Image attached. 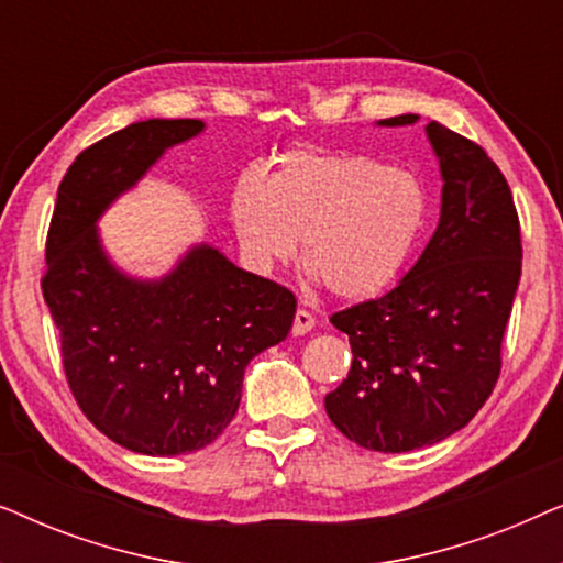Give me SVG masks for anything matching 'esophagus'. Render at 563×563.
Masks as SVG:
<instances>
[{
  "instance_id": "1",
  "label": "esophagus",
  "mask_w": 563,
  "mask_h": 563,
  "mask_svg": "<svg viewBox=\"0 0 563 563\" xmlns=\"http://www.w3.org/2000/svg\"><path fill=\"white\" fill-rule=\"evenodd\" d=\"M314 328V318L307 310L295 312V325H291V333L295 335H307Z\"/></svg>"
}]
</instances>
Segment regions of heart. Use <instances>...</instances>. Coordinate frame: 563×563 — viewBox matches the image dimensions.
I'll return each instance as SVG.
<instances>
[{
    "instance_id": "obj_1",
    "label": "heart",
    "mask_w": 563,
    "mask_h": 563,
    "mask_svg": "<svg viewBox=\"0 0 563 563\" xmlns=\"http://www.w3.org/2000/svg\"><path fill=\"white\" fill-rule=\"evenodd\" d=\"M428 220L426 189L412 174L361 153L291 151L230 195V225L258 272L295 258L330 295L372 299L410 261Z\"/></svg>"
}]
</instances>
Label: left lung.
Returning <instances> with one entry per match:
<instances>
[{
	"label": "left lung",
	"instance_id": "left-lung-1",
	"mask_svg": "<svg viewBox=\"0 0 563 563\" xmlns=\"http://www.w3.org/2000/svg\"><path fill=\"white\" fill-rule=\"evenodd\" d=\"M418 114L379 120L415 125ZM441 166V220L387 295L335 312L353 361L325 412L349 441L405 453L468 426L495 389L520 284V222L505 176L479 145L426 125Z\"/></svg>",
	"mask_w": 563,
	"mask_h": 563
}]
</instances>
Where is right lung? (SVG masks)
I'll return each mask as SVG.
<instances>
[{
  "label": "right lung",
  "mask_w": 563,
  "mask_h": 563,
  "mask_svg": "<svg viewBox=\"0 0 563 563\" xmlns=\"http://www.w3.org/2000/svg\"><path fill=\"white\" fill-rule=\"evenodd\" d=\"M202 120H143L89 145L64 176L43 297L64 372L91 426L122 449L179 456L212 443L241 405L253 356L287 338L297 299L197 243L158 279L107 256L97 222Z\"/></svg>",
  "instance_id": "obj_1"
}]
</instances>
